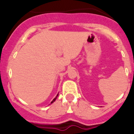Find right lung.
<instances>
[{
	"instance_id": "right-lung-1",
	"label": "right lung",
	"mask_w": 134,
	"mask_h": 134,
	"mask_svg": "<svg viewBox=\"0 0 134 134\" xmlns=\"http://www.w3.org/2000/svg\"><path fill=\"white\" fill-rule=\"evenodd\" d=\"M58 94H57V96H56V97H55V98H54V99H53V100L52 102H51V104H52L53 102H55V99H57V97H58Z\"/></svg>"
}]
</instances>
